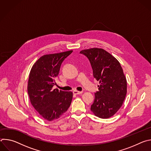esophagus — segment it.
I'll return each instance as SVG.
<instances>
[{
	"instance_id": "34e87169",
	"label": "esophagus",
	"mask_w": 151,
	"mask_h": 151,
	"mask_svg": "<svg viewBox=\"0 0 151 151\" xmlns=\"http://www.w3.org/2000/svg\"><path fill=\"white\" fill-rule=\"evenodd\" d=\"M73 93L75 95H78V94H82V91H77V90H74V91H73Z\"/></svg>"
}]
</instances>
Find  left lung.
Wrapping results in <instances>:
<instances>
[{
  "label": "left lung",
  "mask_w": 151,
  "mask_h": 151,
  "mask_svg": "<svg viewBox=\"0 0 151 151\" xmlns=\"http://www.w3.org/2000/svg\"><path fill=\"white\" fill-rule=\"evenodd\" d=\"M80 53L90 60L93 76L100 83L91 111L99 118H109L121 108L126 96L127 80L122 67L116 58L101 48L84 50Z\"/></svg>",
  "instance_id": "left-lung-1"
}]
</instances>
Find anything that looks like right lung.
Listing matches in <instances>:
<instances>
[{"label":"right lung","instance_id":"add662e5","mask_svg":"<svg viewBox=\"0 0 151 151\" xmlns=\"http://www.w3.org/2000/svg\"><path fill=\"white\" fill-rule=\"evenodd\" d=\"M73 51L47 54L40 57L32 66L27 91L32 105L44 119L51 121L59 118L70 106L73 93L52 89L56 84L61 64Z\"/></svg>","mask_w":151,"mask_h":151}]
</instances>
